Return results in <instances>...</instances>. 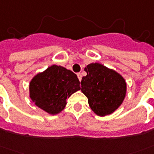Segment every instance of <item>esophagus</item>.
I'll return each mask as SVG.
<instances>
[{
  "label": "esophagus",
  "instance_id": "1",
  "mask_svg": "<svg viewBox=\"0 0 154 154\" xmlns=\"http://www.w3.org/2000/svg\"><path fill=\"white\" fill-rule=\"evenodd\" d=\"M77 77H78V79H79V81L80 82H81V80H82V74H81V73H77Z\"/></svg>",
  "mask_w": 154,
  "mask_h": 154
}]
</instances>
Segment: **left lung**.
I'll use <instances>...</instances> for the list:
<instances>
[{"mask_svg":"<svg viewBox=\"0 0 154 154\" xmlns=\"http://www.w3.org/2000/svg\"><path fill=\"white\" fill-rule=\"evenodd\" d=\"M82 91L88 98L92 111L99 116L113 113L121 105L126 95L127 84L121 75L99 63L85 68Z\"/></svg>","mask_w":154,"mask_h":154,"instance_id":"1","label":"left lung"}]
</instances>
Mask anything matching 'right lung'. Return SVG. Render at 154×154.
Masks as SVG:
<instances>
[{
  "label": "right lung",
  "instance_id": "1",
  "mask_svg": "<svg viewBox=\"0 0 154 154\" xmlns=\"http://www.w3.org/2000/svg\"><path fill=\"white\" fill-rule=\"evenodd\" d=\"M29 89L30 97L35 105L50 115H56L64 109L67 98L81 87L74 72L54 64L35 75Z\"/></svg>",
  "mask_w": 154,
  "mask_h": 154
}]
</instances>
